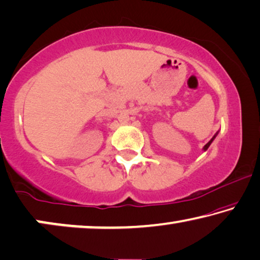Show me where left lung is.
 Listing matches in <instances>:
<instances>
[{"instance_id": "obj_1", "label": "left lung", "mask_w": 260, "mask_h": 260, "mask_svg": "<svg viewBox=\"0 0 260 260\" xmlns=\"http://www.w3.org/2000/svg\"><path fill=\"white\" fill-rule=\"evenodd\" d=\"M217 135H218V131H217V133H216V135H214V136L211 138V139H210V141L208 142V143H206V144L204 145V148H203V150H204V151H206V150H208L209 149V146L210 145H211V143L214 141V138H216L217 137Z\"/></svg>"}]
</instances>
